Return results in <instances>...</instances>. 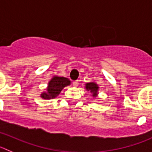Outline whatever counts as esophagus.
I'll return each instance as SVG.
<instances>
[{
    "label": "esophagus",
    "mask_w": 152,
    "mask_h": 152,
    "mask_svg": "<svg viewBox=\"0 0 152 152\" xmlns=\"http://www.w3.org/2000/svg\"><path fill=\"white\" fill-rule=\"evenodd\" d=\"M73 86H79V83H78V80H76V81H73Z\"/></svg>",
    "instance_id": "esophagus-1"
}]
</instances>
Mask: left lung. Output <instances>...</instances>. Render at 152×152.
<instances>
[{"label": "left lung", "instance_id": "8db88e82", "mask_svg": "<svg viewBox=\"0 0 152 152\" xmlns=\"http://www.w3.org/2000/svg\"><path fill=\"white\" fill-rule=\"evenodd\" d=\"M86 89L88 91H90L92 94H93V97H96L97 96V92L98 91V86L97 84L94 83H87L86 84Z\"/></svg>", "mask_w": 152, "mask_h": 152}]
</instances>
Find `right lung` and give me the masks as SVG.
Instances as JSON below:
<instances>
[{
	"label": "right lung",
	"mask_w": 152,
	"mask_h": 152,
	"mask_svg": "<svg viewBox=\"0 0 152 152\" xmlns=\"http://www.w3.org/2000/svg\"><path fill=\"white\" fill-rule=\"evenodd\" d=\"M70 84V81L64 77L55 76L52 78L49 83L47 92L43 93L41 97L44 99L55 98L58 95L62 89Z\"/></svg>",
	"instance_id": "right-lung-1"
}]
</instances>
